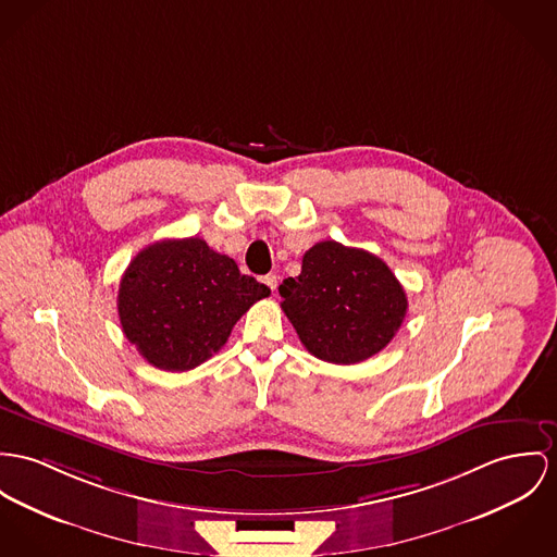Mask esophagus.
Returning a JSON list of instances; mask_svg holds the SVG:
<instances>
[{"instance_id":"34e87169","label":"esophagus","mask_w":557,"mask_h":557,"mask_svg":"<svg viewBox=\"0 0 557 557\" xmlns=\"http://www.w3.org/2000/svg\"><path fill=\"white\" fill-rule=\"evenodd\" d=\"M262 282H264V284H267V286H269V288L275 293V288H277V275H275V273H269V275H264V277H262Z\"/></svg>"}]
</instances>
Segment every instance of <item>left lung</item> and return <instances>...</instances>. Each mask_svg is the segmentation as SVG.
Listing matches in <instances>:
<instances>
[{
    "mask_svg": "<svg viewBox=\"0 0 557 557\" xmlns=\"http://www.w3.org/2000/svg\"><path fill=\"white\" fill-rule=\"evenodd\" d=\"M280 295L307 351L335 364L382 351L407 313V295L384 260L339 242L309 248L299 275L284 280Z\"/></svg>",
    "mask_w": 557,
    "mask_h": 557,
    "instance_id": "left-lung-1",
    "label": "left lung"
}]
</instances>
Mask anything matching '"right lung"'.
I'll list each match as a JSON object with an SVG mask.
<instances>
[{"instance_id": "obj_1", "label": "right lung", "mask_w": 557, "mask_h": 557, "mask_svg": "<svg viewBox=\"0 0 557 557\" xmlns=\"http://www.w3.org/2000/svg\"><path fill=\"white\" fill-rule=\"evenodd\" d=\"M269 295L203 239H163L128 262L119 318L125 337L152 367L188 371L212 358L237 320Z\"/></svg>"}]
</instances>
